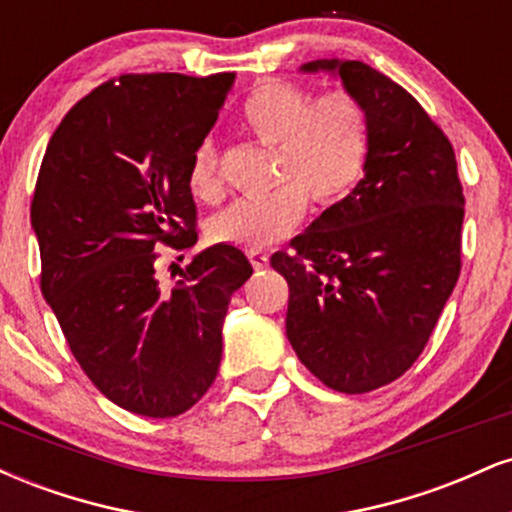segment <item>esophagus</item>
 I'll return each instance as SVG.
<instances>
[{
  "instance_id": "1",
  "label": "esophagus",
  "mask_w": 512,
  "mask_h": 512,
  "mask_svg": "<svg viewBox=\"0 0 512 512\" xmlns=\"http://www.w3.org/2000/svg\"><path fill=\"white\" fill-rule=\"evenodd\" d=\"M248 257H250L252 267H255V269H264L269 264V255L264 250H250Z\"/></svg>"
}]
</instances>
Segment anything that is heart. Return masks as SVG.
<instances>
[{"label":"heart","mask_w":512,"mask_h":512,"mask_svg":"<svg viewBox=\"0 0 512 512\" xmlns=\"http://www.w3.org/2000/svg\"><path fill=\"white\" fill-rule=\"evenodd\" d=\"M240 127L276 149V187L267 197L240 199L211 221L221 243L260 250L289 238L308 211L337 204L354 190L370 151L368 110L354 93L330 91L313 98L308 88L267 79L240 105ZM187 185L199 199L223 195L219 158L211 139L192 151Z\"/></svg>","instance_id":"obj_1"}]
</instances>
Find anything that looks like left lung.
Segmentation results:
<instances>
[{
  "label": "left lung",
  "instance_id": "1",
  "mask_svg": "<svg viewBox=\"0 0 512 512\" xmlns=\"http://www.w3.org/2000/svg\"><path fill=\"white\" fill-rule=\"evenodd\" d=\"M366 105L363 178L274 252L289 281L286 337L317 380L346 395L411 368L462 267L464 197L455 151L411 93L356 60H315Z\"/></svg>",
  "mask_w": 512,
  "mask_h": 512
}]
</instances>
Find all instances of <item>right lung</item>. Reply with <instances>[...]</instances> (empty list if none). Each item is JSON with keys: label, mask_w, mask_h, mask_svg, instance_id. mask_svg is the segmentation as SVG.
I'll use <instances>...</instances> for the list:
<instances>
[{"label": "right lung", "mask_w": 512, "mask_h": 512, "mask_svg": "<svg viewBox=\"0 0 512 512\" xmlns=\"http://www.w3.org/2000/svg\"><path fill=\"white\" fill-rule=\"evenodd\" d=\"M236 74H122L64 115L31 204L40 291L93 385L117 407L170 419L202 399L221 366L228 303L252 267L219 243L175 289L156 279V245L197 243L187 185Z\"/></svg>", "instance_id": "obj_1"}]
</instances>
